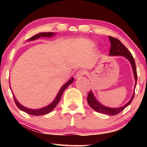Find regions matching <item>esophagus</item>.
Instances as JSON below:
<instances>
[{
	"mask_svg": "<svg viewBox=\"0 0 147 147\" xmlns=\"http://www.w3.org/2000/svg\"><path fill=\"white\" fill-rule=\"evenodd\" d=\"M85 73V71L83 70H80L78 72H77V73L75 76V78H79L80 77H82Z\"/></svg>",
	"mask_w": 147,
	"mask_h": 147,
	"instance_id": "34e87169",
	"label": "esophagus"
}]
</instances>
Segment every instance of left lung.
Wrapping results in <instances>:
<instances>
[{
    "mask_svg": "<svg viewBox=\"0 0 147 147\" xmlns=\"http://www.w3.org/2000/svg\"><path fill=\"white\" fill-rule=\"evenodd\" d=\"M109 40L111 42V50L110 52H109V55L110 56H123L124 58H126L127 60H128L130 62L131 65L133 69V72L134 74V78L135 80V85L134 90H135V87L136 85V82H137V73H136V64L135 61L134 60V58L133 55L131 54V52L127 50V49L124 46L123 43H122L118 39H116L109 36ZM135 95V91H134L132 97L131 98L129 102H127L125 105H124L121 107H116V108H112L109 107L107 106H105L102 105L101 103H100L97 99L96 98L94 94H93V92L90 91L88 93V96H87V101H88V104L90 105L93 110L96 111L99 113H102L105 114H107L109 115H115L119 113L121 111H123L124 109L127 107L131 102L133 101V99Z\"/></svg>",
    "mask_w": 147,
    "mask_h": 147,
    "instance_id": "obj_1",
    "label": "left lung"
}]
</instances>
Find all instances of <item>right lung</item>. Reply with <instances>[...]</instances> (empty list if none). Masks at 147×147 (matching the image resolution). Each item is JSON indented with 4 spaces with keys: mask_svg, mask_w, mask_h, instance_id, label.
Masks as SVG:
<instances>
[{
    "mask_svg": "<svg viewBox=\"0 0 147 147\" xmlns=\"http://www.w3.org/2000/svg\"><path fill=\"white\" fill-rule=\"evenodd\" d=\"M55 35V33H52V32L39 33L38 34H36V35L32 36V38H30L28 40V42L34 41V40H37L38 38H40V37H47V38H51V37L54 36ZM73 81H74V78H71L67 82L61 87V88L60 89V90H59V92H58L57 96H56V97L54 100V101H53L52 103H51V104H50L49 105L45 106V107H44L40 108V109H29V108H27L26 107H24V106H23V105H21L20 103L17 100V99H16V98L15 97L13 92H12V95H13L14 100V102L16 103V105L18 106V107L20 109V110L25 112H26V113L29 114L30 115H45V114H49V112H51V111L54 110L55 107L58 104V103L59 102V101H60V100L61 98V96H62V94H63L64 91L67 88L68 86H69L73 82ZM10 88L11 90V85H10ZM11 92H12V90H11Z\"/></svg>",
    "mask_w": 147,
    "mask_h": 147,
    "instance_id": "add662e5",
    "label": "right lung"
}]
</instances>
